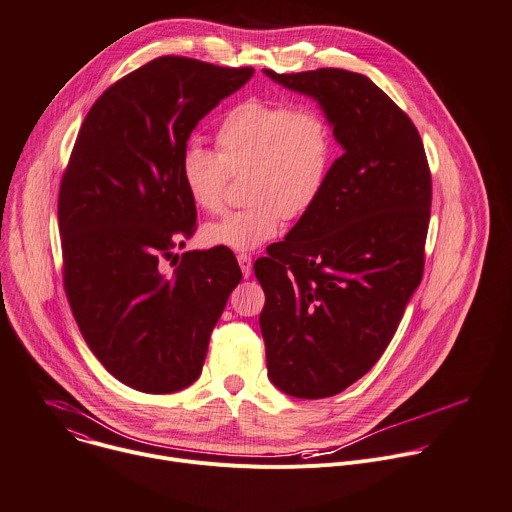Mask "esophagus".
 I'll list each match as a JSON object with an SVG mask.
<instances>
[{
	"label": "esophagus",
	"instance_id": "obj_1",
	"mask_svg": "<svg viewBox=\"0 0 512 512\" xmlns=\"http://www.w3.org/2000/svg\"><path fill=\"white\" fill-rule=\"evenodd\" d=\"M237 261H239V267H241V271H243V277H249L251 271H253V261H251V257H249L247 253H241V255L237 257Z\"/></svg>",
	"mask_w": 512,
	"mask_h": 512
}]
</instances>
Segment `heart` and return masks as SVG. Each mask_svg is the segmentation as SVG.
Returning a JSON list of instances; mask_svg holds the SVG:
<instances>
[{"mask_svg":"<svg viewBox=\"0 0 512 512\" xmlns=\"http://www.w3.org/2000/svg\"><path fill=\"white\" fill-rule=\"evenodd\" d=\"M218 154L198 143L180 156V178L190 200L221 208L229 176L247 172L249 204L200 229L206 247L255 251L275 239L283 218H300L320 200L334 162V133L314 109L251 99L233 107L216 129Z\"/></svg>","mask_w":512,"mask_h":512,"instance_id":"obj_1","label":"heart"}]
</instances>
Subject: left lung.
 Segmentation results:
<instances>
[{"mask_svg":"<svg viewBox=\"0 0 512 512\" xmlns=\"http://www.w3.org/2000/svg\"><path fill=\"white\" fill-rule=\"evenodd\" d=\"M263 72L316 99L342 145L320 200L253 267L271 383L324 399L373 369L421 281L431 174L413 121L369 77Z\"/></svg>","mask_w":512,"mask_h":512,"instance_id":"left-lung-1","label":"left lung"}]
</instances>
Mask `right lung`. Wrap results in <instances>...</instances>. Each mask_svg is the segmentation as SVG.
Returning <instances> with one entry per match:
<instances>
[{"label":"right lung","mask_w":512,"mask_h":512,"mask_svg":"<svg viewBox=\"0 0 512 512\" xmlns=\"http://www.w3.org/2000/svg\"><path fill=\"white\" fill-rule=\"evenodd\" d=\"M253 68L160 56L111 85L87 113L58 194L64 291L103 367L141 393H174L202 371L208 340L241 281L227 249L188 251L196 204L180 156L198 121Z\"/></svg>","instance_id":"1"}]
</instances>
